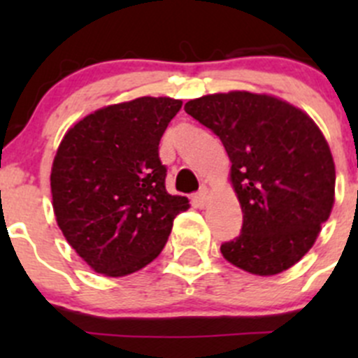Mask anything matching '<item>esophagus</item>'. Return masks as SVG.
<instances>
[{"label":"esophagus","instance_id":"obj_1","mask_svg":"<svg viewBox=\"0 0 358 358\" xmlns=\"http://www.w3.org/2000/svg\"><path fill=\"white\" fill-rule=\"evenodd\" d=\"M206 202H208V190L206 189L199 190V192L192 196V204L196 206V208H204Z\"/></svg>","mask_w":358,"mask_h":358}]
</instances>
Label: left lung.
<instances>
[{
    "instance_id": "8db88e82",
    "label": "left lung",
    "mask_w": 358,
    "mask_h": 358,
    "mask_svg": "<svg viewBox=\"0 0 358 358\" xmlns=\"http://www.w3.org/2000/svg\"><path fill=\"white\" fill-rule=\"evenodd\" d=\"M185 112L222 140L232 162L243 229L222 244L223 258L255 275L291 268L334 204V161L319 126L284 100L249 92L204 95Z\"/></svg>"
}]
</instances>
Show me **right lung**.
I'll use <instances>...</instances> for the list:
<instances>
[{"mask_svg": "<svg viewBox=\"0 0 358 358\" xmlns=\"http://www.w3.org/2000/svg\"><path fill=\"white\" fill-rule=\"evenodd\" d=\"M182 100L142 96L76 122L53 159L57 223L72 249L107 277L136 272L164 248L189 199L166 190L159 142Z\"/></svg>", "mask_w": 358, "mask_h": 358, "instance_id": "right-lung-1", "label": "right lung"}]
</instances>
